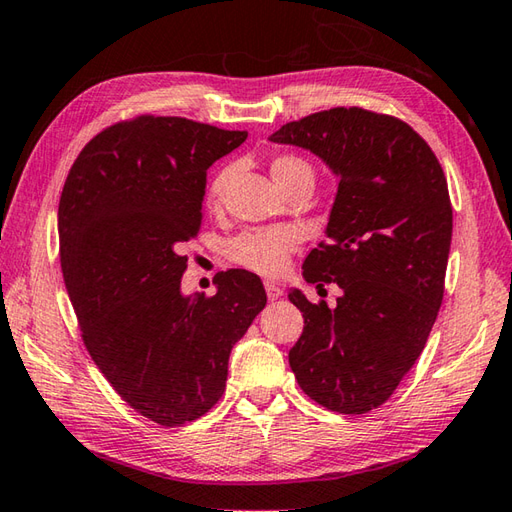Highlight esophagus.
<instances>
[{
    "label": "esophagus",
    "mask_w": 512,
    "mask_h": 512,
    "mask_svg": "<svg viewBox=\"0 0 512 512\" xmlns=\"http://www.w3.org/2000/svg\"><path fill=\"white\" fill-rule=\"evenodd\" d=\"M265 289H267V298H269V301H276V298L283 296V289L278 287L276 283H265Z\"/></svg>",
    "instance_id": "34e87169"
}]
</instances>
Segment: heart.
Instances as JSON below:
<instances>
[{
  "instance_id": "heart-1",
  "label": "heart",
  "mask_w": 512,
  "mask_h": 512,
  "mask_svg": "<svg viewBox=\"0 0 512 512\" xmlns=\"http://www.w3.org/2000/svg\"><path fill=\"white\" fill-rule=\"evenodd\" d=\"M269 171H272V178L278 187L283 191L294 185L296 180L301 178H312L314 171L310 162L303 160L301 156H294V153H278L269 162ZM229 169H218L214 178L209 180L207 187V207H218L229 182ZM298 243H301V236L292 227H265V229H247L236 238H231L227 243V258L231 263L249 269V272L260 274V276H278L285 272L289 263V256H292Z\"/></svg>"
}]
</instances>
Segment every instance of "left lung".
I'll return each mask as SVG.
<instances>
[{
	"mask_svg": "<svg viewBox=\"0 0 512 512\" xmlns=\"http://www.w3.org/2000/svg\"><path fill=\"white\" fill-rule=\"evenodd\" d=\"M269 140L310 149L341 178L303 276L343 294L327 307L289 292L305 318L289 365L323 408L365 414L392 397L437 321L452 240L446 176L410 124L361 106L305 115Z\"/></svg>",
	"mask_w": 512,
	"mask_h": 512,
	"instance_id": "1",
	"label": "left lung"
}]
</instances>
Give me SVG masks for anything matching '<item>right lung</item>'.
Segmentation results:
<instances>
[{
	"label": "right lung",
	"mask_w": 512,
	"mask_h": 512,
	"mask_svg": "<svg viewBox=\"0 0 512 512\" xmlns=\"http://www.w3.org/2000/svg\"><path fill=\"white\" fill-rule=\"evenodd\" d=\"M245 131L136 115L100 131L66 176L60 263L82 341L113 390L160 426L196 421L225 392L231 347L267 303L245 269L182 296V245L202 225L207 169Z\"/></svg>",
	"instance_id": "1"
}]
</instances>
